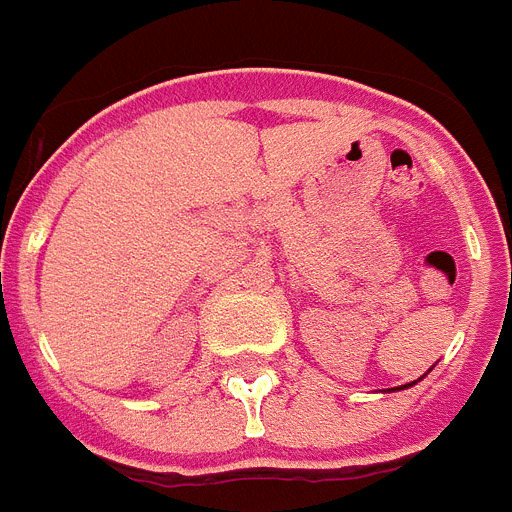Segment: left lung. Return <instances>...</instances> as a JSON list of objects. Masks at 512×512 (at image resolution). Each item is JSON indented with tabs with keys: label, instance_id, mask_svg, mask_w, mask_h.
Here are the masks:
<instances>
[{
	"label": "left lung",
	"instance_id": "8db88e82",
	"mask_svg": "<svg viewBox=\"0 0 512 512\" xmlns=\"http://www.w3.org/2000/svg\"><path fill=\"white\" fill-rule=\"evenodd\" d=\"M402 387H410V384H402Z\"/></svg>",
	"mask_w": 512,
	"mask_h": 512
}]
</instances>
